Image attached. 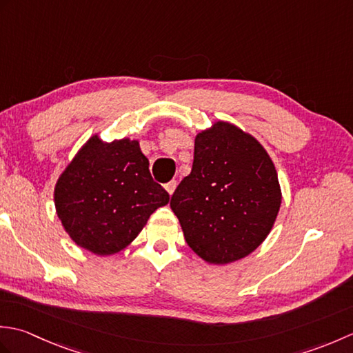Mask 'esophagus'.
I'll use <instances>...</instances> for the list:
<instances>
[{
    "mask_svg": "<svg viewBox=\"0 0 353 353\" xmlns=\"http://www.w3.org/2000/svg\"><path fill=\"white\" fill-rule=\"evenodd\" d=\"M176 188H177V182L176 181H171V182H168L167 185H165V190L168 191L170 196H172V192H174Z\"/></svg>",
    "mask_w": 353,
    "mask_h": 353,
    "instance_id": "obj_1",
    "label": "esophagus"
}]
</instances>
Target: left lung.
<instances>
[{
	"instance_id": "left-lung-1",
	"label": "left lung",
	"mask_w": 353,
	"mask_h": 353,
	"mask_svg": "<svg viewBox=\"0 0 353 353\" xmlns=\"http://www.w3.org/2000/svg\"><path fill=\"white\" fill-rule=\"evenodd\" d=\"M282 192L273 161L252 134L216 121L200 132L190 176L171 209L185 241L209 264H229L256 250L272 230Z\"/></svg>"
}]
</instances>
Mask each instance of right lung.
Wrapping results in <instances>:
<instances>
[{
    "mask_svg": "<svg viewBox=\"0 0 353 353\" xmlns=\"http://www.w3.org/2000/svg\"><path fill=\"white\" fill-rule=\"evenodd\" d=\"M170 194L153 181L138 141L89 138L59 177V220L77 245L100 256L125 249Z\"/></svg>",
    "mask_w": 353,
    "mask_h": 353,
    "instance_id": "add662e5",
    "label": "right lung"
}]
</instances>
